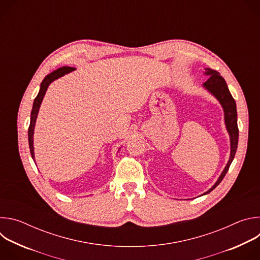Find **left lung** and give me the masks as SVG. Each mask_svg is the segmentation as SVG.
<instances>
[{
	"label": "left lung",
	"mask_w": 260,
	"mask_h": 260,
	"mask_svg": "<svg viewBox=\"0 0 260 260\" xmlns=\"http://www.w3.org/2000/svg\"><path fill=\"white\" fill-rule=\"evenodd\" d=\"M205 74L209 76V79L203 84V86L211 92L220 103V105L223 108L224 111V121H225V126L229 132L230 138H231V156L229 159L228 165L225 166L223 172L221 173L220 177L216 181V183L213 185V186L204 194H207L211 192L214 188H216L219 183L223 180L224 176L226 175L234 158L237 152V148H238V141H239V128H238V122H237V105L236 102L230 92V89L228 87V84L223 77L220 76V74L212 69H205ZM202 194V196H204Z\"/></svg>",
	"instance_id": "obj_1"
}]
</instances>
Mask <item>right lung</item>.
<instances>
[{
    "label": "right lung",
    "mask_w": 260,
    "mask_h": 260,
    "mask_svg": "<svg viewBox=\"0 0 260 260\" xmlns=\"http://www.w3.org/2000/svg\"><path fill=\"white\" fill-rule=\"evenodd\" d=\"M75 70V68H72V67H62L59 68L55 71H53L52 73H50L49 75H47L40 86V90L38 95L36 96L34 104H32V109H31V113H30V122H29V126H28V145H29V151L31 154V158L35 161V154H34V129H35V123H36V119L37 116H38V112H39V109L41 106V103L43 101V98L46 93V90L49 86V84L51 82H53L54 80L62 77L66 74L72 72Z\"/></svg>",
    "instance_id": "add662e5"
}]
</instances>
